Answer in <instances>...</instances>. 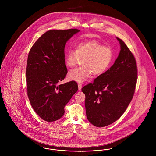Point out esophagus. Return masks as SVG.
<instances>
[{"label": "esophagus", "mask_w": 156, "mask_h": 156, "mask_svg": "<svg viewBox=\"0 0 156 156\" xmlns=\"http://www.w3.org/2000/svg\"><path fill=\"white\" fill-rule=\"evenodd\" d=\"M82 85L81 84H78V89L79 91H80L82 90Z\"/></svg>", "instance_id": "34e87169"}]
</instances>
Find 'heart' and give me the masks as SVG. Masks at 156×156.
<instances>
[{
  "mask_svg": "<svg viewBox=\"0 0 156 156\" xmlns=\"http://www.w3.org/2000/svg\"><path fill=\"white\" fill-rule=\"evenodd\" d=\"M113 51L111 47L104 46L97 40H84L70 48L66 56L67 67H74L82 59V66L70 71L68 78L79 83L86 81L91 74L98 76L111 67L113 60Z\"/></svg>",
  "mask_w": 156,
  "mask_h": 156,
  "instance_id": "1",
  "label": "heart"
}]
</instances>
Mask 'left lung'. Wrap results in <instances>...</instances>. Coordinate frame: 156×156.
<instances>
[{"label":"left lung","instance_id":"left-lung-1","mask_svg":"<svg viewBox=\"0 0 156 156\" xmlns=\"http://www.w3.org/2000/svg\"><path fill=\"white\" fill-rule=\"evenodd\" d=\"M121 50L115 63L92 83L83 87L87 117L98 127L118 120L131 102L137 82L136 59L124 42L116 38Z\"/></svg>","mask_w":156,"mask_h":156}]
</instances>
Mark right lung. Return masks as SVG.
<instances>
[{
  "instance_id": "obj_1",
  "label": "right lung",
  "mask_w": 156,
  "mask_h": 156,
  "mask_svg": "<svg viewBox=\"0 0 156 156\" xmlns=\"http://www.w3.org/2000/svg\"><path fill=\"white\" fill-rule=\"evenodd\" d=\"M80 30H50L30 48L27 61V94L34 110L43 120L52 122L64 114V107L77 91L75 81L58 83L67 74L66 43Z\"/></svg>"
}]
</instances>
